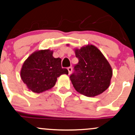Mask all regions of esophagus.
<instances>
[{
	"label": "esophagus",
	"mask_w": 135,
	"mask_h": 135,
	"mask_svg": "<svg viewBox=\"0 0 135 135\" xmlns=\"http://www.w3.org/2000/svg\"><path fill=\"white\" fill-rule=\"evenodd\" d=\"M68 70H69V75H70L71 74H72V67L70 66V67L68 68Z\"/></svg>",
	"instance_id": "esophagus-1"
}]
</instances>
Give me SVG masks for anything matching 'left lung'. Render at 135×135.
<instances>
[{"label": "left lung", "instance_id": "obj_1", "mask_svg": "<svg viewBox=\"0 0 135 135\" xmlns=\"http://www.w3.org/2000/svg\"><path fill=\"white\" fill-rule=\"evenodd\" d=\"M79 63L70 76L75 89L87 97L102 94L108 88L113 75L111 66L98 48L87 45L75 50Z\"/></svg>", "mask_w": 135, "mask_h": 135}]
</instances>
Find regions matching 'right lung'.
I'll list each match as a JSON object with an SVG mask.
<instances>
[{"label":"right lung","instance_id":"obj_1","mask_svg":"<svg viewBox=\"0 0 135 135\" xmlns=\"http://www.w3.org/2000/svg\"><path fill=\"white\" fill-rule=\"evenodd\" d=\"M61 58L53 56L50 50L35 51L24 61L21 70V77L27 88L35 93H41L51 89L57 78L62 74L68 75L63 69Z\"/></svg>","mask_w":135,"mask_h":135}]
</instances>
